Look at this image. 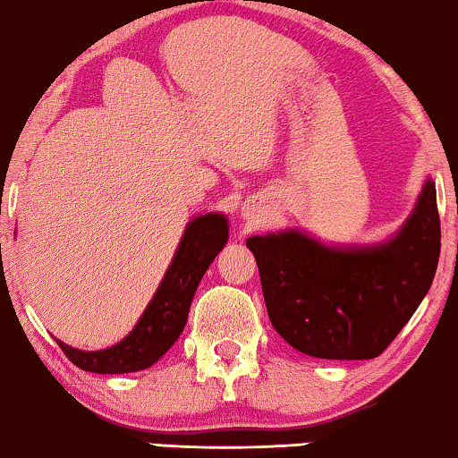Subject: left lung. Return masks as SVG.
<instances>
[{
    "label": "left lung",
    "instance_id": "8db88e82",
    "mask_svg": "<svg viewBox=\"0 0 458 458\" xmlns=\"http://www.w3.org/2000/svg\"><path fill=\"white\" fill-rule=\"evenodd\" d=\"M273 327L300 352L329 360H367L390 346L434 281L440 215L434 181L392 240L335 248L302 231L254 235Z\"/></svg>",
    "mask_w": 458,
    "mask_h": 458
}]
</instances>
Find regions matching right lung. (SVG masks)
<instances>
[{
  "label": "right lung",
  "mask_w": 458,
  "mask_h": 458,
  "mask_svg": "<svg viewBox=\"0 0 458 458\" xmlns=\"http://www.w3.org/2000/svg\"><path fill=\"white\" fill-rule=\"evenodd\" d=\"M227 240L229 223L223 215L208 212L193 218L185 227L165 279L133 331L123 342L96 352L55 340L62 352L89 373H135L152 367L177 342L187 323L193 293Z\"/></svg>",
  "instance_id": "1"
}]
</instances>
